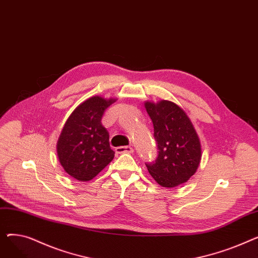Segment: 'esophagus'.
Listing matches in <instances>:
<instances>
[{"label": "esophagus", "mask_w": 258, "mask_h": 258, "mask_svg": "<svg viewBox=\"0 0 258 258\" xmlns=\"http://www.w3.org/2000/svg\"><path fill=\"white\" fill-rule=\"evenodd\" d=\"M134 152V148L132 146H119L116 148L117 154H132Z\"/></svg>", "instance_id": "obj_1"}]
</instances>
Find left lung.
Returning <instances> with one entry per match:
<instances>
[{
  "mask_svg": "<svg viewBox=\"0 0 258 258\" xmlns=\"http://www.w3.org/2000/svg\"><path fill=\"white\" fill-rule=\"evenodd\" d=\"M146 112L154 124L158 157L146 167L155 181L173 188L196 173L202 158L201 143L190 119L178 104L168 100L146 101Z\"/></svg>",
  "mask_w": 258,
  "mask_h": 258,
  "instance_id": "obj_1",
  "label": "left lung"
}]
</instances>
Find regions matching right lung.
Wrapping results in <instances>:
<instances>
[{"label":"right lung","instance_id":"obj_1","mask_svg":"<svg viewBox=\"0 0 258 258\" xmlns=\"http://www.w3.org/2000/svg\"><path fill=\"white\" fill-rule=\"evenodd\" d=\"M115 101L93 96L80 103L66 121L56 150L59 163L72 178L90 181L114 159L110 135L101 118Z\"/></svg>","mask_w":258,"mask_h":258}]
</instances>
